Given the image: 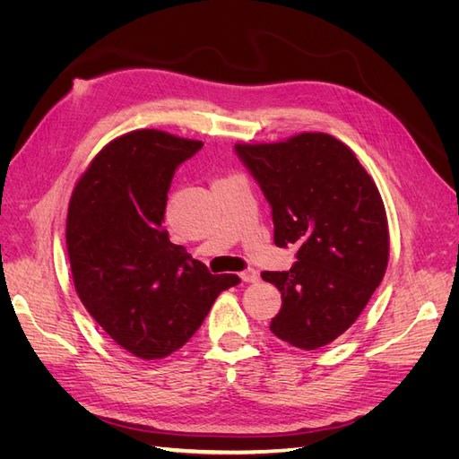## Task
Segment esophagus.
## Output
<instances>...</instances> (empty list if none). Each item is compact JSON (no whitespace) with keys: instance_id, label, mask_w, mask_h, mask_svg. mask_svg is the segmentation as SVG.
<instances>
[{"instance_id":"34e87169","label":"esophagus","mask_w":459,"mask_h":459,"mask_svg":"<svg viewBox=\"0 0 459 459\" xmlns=\"http://www.w3.org/2000/svg\"><path fill=\"white\" fill-rule=\"evenodd\" d=\"M239 277H241V280H243L245 283H256V281L260 280V273H258V270H255V268H247V270H243V272L239 273Z\"/></svg>"}]
</instances>
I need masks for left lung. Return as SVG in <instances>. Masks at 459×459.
Instances as JSON below:
<instances>
[{
    "label": "left lung",
    "mask_w": 459,
    "mask_h": 459,
    "mask_svg": "<svg viewBox=\"0 0 459 459\" xmlns=\"http://www.w3.org/2000/svg\"><path fill=\"white\" fill-rule=\"evenodd\" d=\"M235 152L272 206L273 241L295 245L287 272H262L281 293L270 329L304 351L335 341L362 314L388 264L385 204L371 176L337 137L304 132Z\"/></svg>",
    "instance_id": "obj_1"
}]
</instances>
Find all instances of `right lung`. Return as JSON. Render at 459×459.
Returning a JSON list of instances; mask_svg holds the SVG:
<instances>
[{"instance_id": "obj_1", "label": "right lung", "mask_w": 459, "mask_h": 459, "mask_svg": "<svg viewBox=\"0 0 459 459\" xmlns=\"http://www.w3.org/2000/svg\"><path fill=\"white\" fill-rule=\"evenodd\" d=\"M201 147L160 130L124 134L97 152L68 204L76 293L107 335L137 358L184 346L221 290L241 281L212 275L162 228L174 172Z\"/></svg>"}]
</instances>
